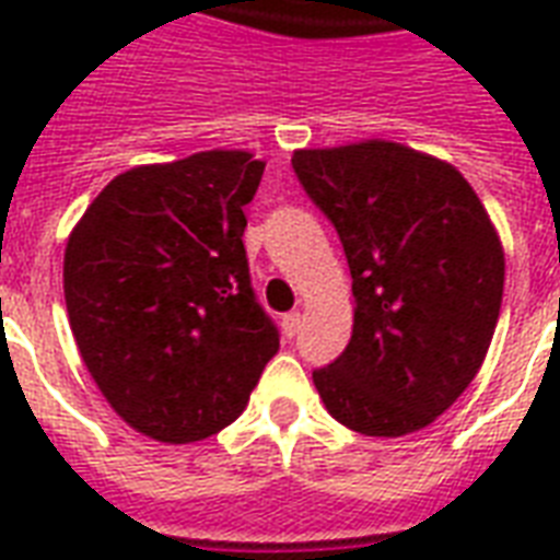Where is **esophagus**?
Wrapping results in <instances>:
<instances>
[{"label": "esophagus", "instance_id": "1", "mask_svg": "<svg viewBox=\"0 0 560 560\" xmlns=\"http://www.w3.org/2000/svg\"><path fill=\"white\" fill-rule=\"evenodd\" d=\"M301 324H303L301 312H289V315H283V332L289 336V339H294V336H298Z\"/></svg>", "mask_w": 560, "mask_h": 560}]
</instances>
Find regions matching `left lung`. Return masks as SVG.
I'll list each match as a JSON object with an SVG mask.
<instances>
[{"label":"left lung","instance_id":"obj_1","mask_svg":"<svg viewBox=\"0 0 560 560\" xmlns=\"http://www.w3.org/2000/svg\"><path fill=\"white\" fill-rule=\"evenodd\" d=\"M292 166L336 224L357 298L350 345L312 383L353 432H418L462 397L491 348L500 233L456 166L400 142L301 149Z\"/></svg>","mask_w":560,"mask_h":560}]
</instances>
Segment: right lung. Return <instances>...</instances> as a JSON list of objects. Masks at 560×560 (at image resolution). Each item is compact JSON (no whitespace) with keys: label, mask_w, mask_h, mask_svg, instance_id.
Instances as JSON below:
<instances>
[{"label":"right lung","mask_w":560,"mask_h":560,"mask_svg":"<svg viewBox=\"0 0 560 560\" xmlns=\"http://www.w3.org/2000/svg\"><path fill=\"white\" fill-rule=\"evenodd\" d=\"M262 168L224 149L133 166L69 233L63 298L81 359L110 409L154 441L233 423L280 348L242 245Z\"/></svg>","instance_id":"1"}]
</instances>
